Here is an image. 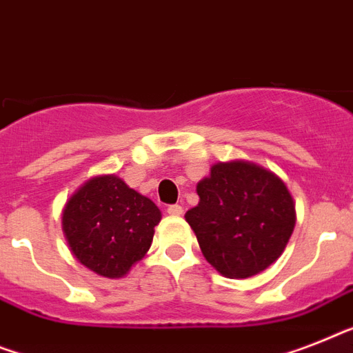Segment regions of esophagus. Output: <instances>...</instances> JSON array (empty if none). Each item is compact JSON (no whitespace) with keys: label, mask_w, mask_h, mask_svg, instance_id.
Segmentation results:
<instances>
[{"label":"esophagus","mask_w":353,"mask_h":353,"mask_svg":"<svg viewBox=\"0 0 353 353\" xmlns=\"http://www.w3.org/2000/svg\"><path fill=\"white\" fill-rule=\"evenodd\" d=\"M168 212H170L171 216H180V214L183 212V209H182V205L174 203V205H170V208H168Z\"/></svg>","instance_id":"esophagus-1"}]
</instances>
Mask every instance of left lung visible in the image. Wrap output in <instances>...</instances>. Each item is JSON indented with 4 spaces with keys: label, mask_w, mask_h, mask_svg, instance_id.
<instances>
[{
    "label": "left lung",
    "mask_w": 353,
    "mask_h": 353,
    "mask_svg": "<svg viewBox=\"0 0 353 353\" xmlns=\"http://www.w3.org/2000/svg\"><path fill=\"white\" fill-rule=\"evenodd\" d=\"M196 208L185 220L203 258L225 278L260 274L287 247L296 208L278 174L254 162H218L196 185Z\"/></svg>",
    "instance_id": "1"
}]
</instances>
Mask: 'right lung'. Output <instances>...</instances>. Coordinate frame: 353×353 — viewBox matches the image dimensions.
I'll return each mask as SVG.
<instances>
[{"label": "right lung", "mask_w": 353, "mask_h": 353, "mask_svg": "<svg viewBox=\"0 0 353 353\" xmlns=\"http://www.w3.org/2000/svg\"><path fill=\"white\" fill-rule=\"evenodd\" d=\"M160 209L115 174L93 176L66 202L63 232L92 272L122 278L150 250Z\"/></svg>", "instance_id": "right-lung-1"}]
</instances>
